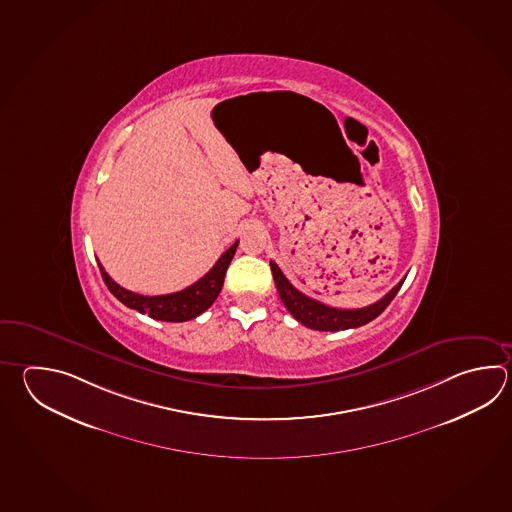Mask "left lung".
<instances>
[{
  "mask_svg": "<svg viewBox=\"0 0 512 512\" xmlns=\"http://www.w3.org/2000/svg\"><path fill=\"white\" fill-rule=\"evenodd\" d=\"M272 266L273 281L277 286V292L281 295V301L286 306V310L292 313L293 317L304 324L306 328L319 330V332H337V330H348V328H357L363 324L374 321L377 315H381L392 299L396 297L399 288L403 286V281L397 282L396 286L386 293L383 299L377 303L357 308V310H341V308H332L326 304L315 301L312 297L299 292L292 282L284 277L281 268L270 262Z\"/></svg>",
  "mask_w": 512,
  "mask_h": 512,
  "instance_id": "8db88e82",
  "label": "left lung"
}]
</instances>
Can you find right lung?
Segmentation results:
<instances>
[{"instance_id":"obj_1","label":"right lung","mask_w":512,"mask_h":512,"mask_svg":"<svg viewBox=\"0 0 512 512\" xmlns=\"http://www.w3.org/2000/svg\"><path fill=\"white\" fill-rule=\"evenodd\" d=\"M239 246V240L220 255L219 261L209 270L202 279L193 282L188 288L180 290L177 293H167V295H140V293L129 292L116 284L109 273L105 272L104 266L98 262L102 279H104L109 292L115 295L120 303L126 304L127 308H133L136 312L147 313L149 317L157 321H167V323H184L189 319H195L197 315L206 312L215 299L219 297L226 270L230 266L231 259L235 255V250Z\"/></svg>"}]
</instances>
